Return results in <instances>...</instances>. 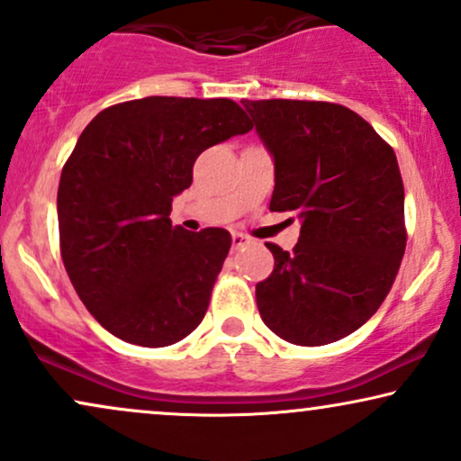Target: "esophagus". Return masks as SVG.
<instances>
[{
    "label": "esophagus",
    "instance_id": "34e87169",
    "mask_svg": "<svg viewBox=\"0 0 461 461\" xmlns=\"http://www.w3.org/2000/svg\"><path fill=\"white\" fill-rule=\"evenodd\" d=\"M231 245H234V249H242L245 245H251V238L245 234H234L231 236Z\"/></svg>",
    "mask_w": 461,
    "mask_h": 461
}]
</instances>
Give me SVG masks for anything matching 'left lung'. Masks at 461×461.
<instances>
[{"mask_svg": "<svg viewBox=\"0 0 461 461\" xmlns=\"http://www.w3.org/2000/svg\"><path fill=\"white\" fill-rule=\"evenodd\" d=\"M275 163L273 212H296L294 251L255 285L264 324L296 346H326L378 312L406 251L403 182L393 148L332 103L242 101Z\"/></svg>", "mask_w": 461, "mask_h": 461, "instance_id": "obj_1", "label": "left lung"}]
</instances>
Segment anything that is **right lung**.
I'll list each match as a JSON object with an SVG mask.
<instances>
[{"label":"right lung","mask_w":461,"mask_h":461,"mask_svg":"<svg viewBox=\"0 0 461 461\" xmlns=\"http://www.w3.org/2000/svg\"><path fill=\"white\" fill-rule=\"evenodd\" d=\"M251 129L230 98L148 96L101 111L81 132L59 177V247L111 335L165 348L202 324L231 236L171 227V202L203 149Z\"/></svg>","instance_id":"right-lung-1"}]
</instances>
